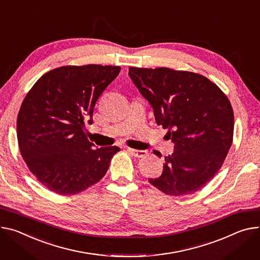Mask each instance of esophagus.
<instances>
[{"label":"esophagus","mask_w":260,"mask_h":260,"mask_svg":"<svg viewBox=\"0 0 260 260\" xmlns=\"http://www.w3.org/2000/svg\"><path fill=\"white\" fill-rule=\"evenodd\" d=\"M127 151L129 153H132L136 157H144V156H146L148 154V152L146 150H137V149L127 148Z\"/></svg>","instance_id":"34e87169"}]
</instances>
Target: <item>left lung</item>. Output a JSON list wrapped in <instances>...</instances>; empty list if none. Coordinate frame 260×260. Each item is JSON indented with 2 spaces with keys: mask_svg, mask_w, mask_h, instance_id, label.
<instances>
[{
  "mask_svg": "<svg viewBox=\"0 0 260 260\" xmlns=\"http://www.w3.org/2000/svg\"><path fill=\"white\" fill-rule=\"evenodd\" d=\"M128 75L174 143L161 175L148 181L171 196L197 192L221 169L232 144L234 116L226 94L204 76L184 70L131 66Z\"/></svg>",
  "mask_w": 260,
  "mask_h": 260,
  "instance_id": "left-lung-1",
  "label": "left lung"
}]
</instances>
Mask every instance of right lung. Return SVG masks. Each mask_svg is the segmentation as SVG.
Listing matches in <instances>:
<instances>
[{
	"label": "right lung",
	"instance_id": "obj_1",
	"mask_svg": "<svg viewBox=\"0 0 260 260\" xmlns=\"http://www.w3.org/2000/svg\"><path fill=\"white\" fill-rule=\"evenodd\" d=\"M120 66L66 65L44 74L20 106L16 133L29 170L50 191L75 195L107 173L117 146L94 149L84 131Z\"/></svg>",
	"mask_w": 260,
	"mask_h": 260
}]
</instances>
